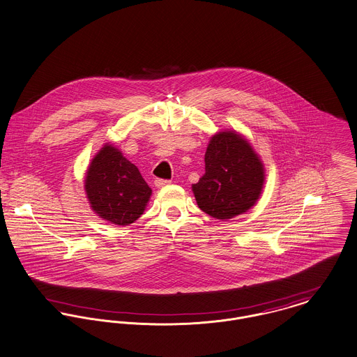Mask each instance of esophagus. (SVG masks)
I'll use <instances>...</instances> for the list:
<instances>
[{"label": "esophagus", "instance_id": "1", "mask_svg": "<svg viewBox=\"0 0 357 357\" xmlns=\"http://www.w3.org/2000/svg\"><path fill=\"white\" fill-rule=\"evenodd\" d=\"M154 184H155V187H157V188H162V187L169 185V184H170V181H169V180H161V178H157V180L154 181Z\"/></svg>", "mask_w": 357, "mask_h": 357}]
</instances>
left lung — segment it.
<instances>
[{"mask_svg":"<svg viewBox=\"0 0 357 357\" xmlns=\"http://www.w3.org/2000/svg\"><path fill=\"white\" fill-rule=\"evenodd\" d=\"M204 174L192 192L202 211L227 221L247 213L259 200L266 170L259 154L237 130L217 132L204 154Z\"/></svg>","mask_w":357,"mask_h":357,"instance_id":"1","label":"left lung"}]
</instances>
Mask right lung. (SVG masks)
Returning <instances> with one entry per match:
<instances>
[{
    "instance_id": "1",
    "label": "right lung",
    "mask_w": 357,
    "mask_h": 357,
    "mask_svg": "<svg viewBox=\"0 0 357 357\" xmlns=\"http://www.w3.org/2000/svg\"><path fill=\"white\" fill-rule=\"evenodd\" d=\"M84 191L98 217L120 227L143 214L153 192L139 169L112 143L103 144L89 165Z\"/></svg>"
}]
</instances>
